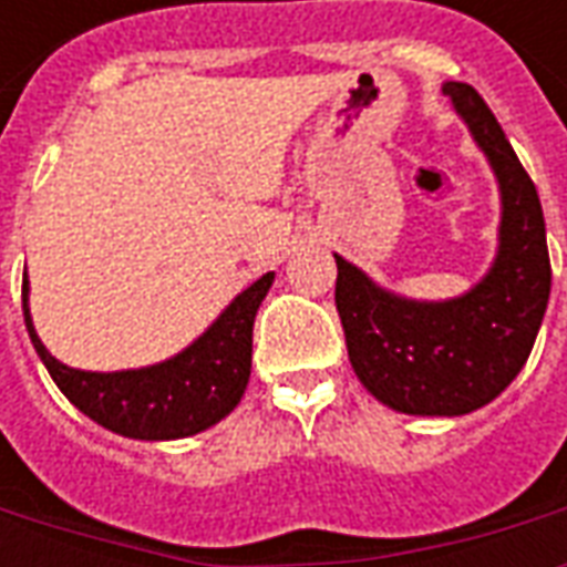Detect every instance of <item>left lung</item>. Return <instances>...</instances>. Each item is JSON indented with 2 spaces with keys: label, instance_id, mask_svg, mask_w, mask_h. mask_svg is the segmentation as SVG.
Returning <instances> with one entry per match:
<instances>
[{
  "label": "left lung",
  "instance_id": "1",
  "mask_svg": "<svg viewBox=\"0 0 567 567\" xmlns=\"http://www.w3.org/2000/svg\"><path fill=\"white\" fill-rule=\"evenodd\" d=\"M502 189L498 254L465 296L414 301L380 289L334 256V305L362 386L392 411L458 416L489 404L526 365L549 299V254L538 189L498 120L468 84H444Z\"/></svg>",
  "mask_w": 567,
  "mask_h": 567
}]
</instances>
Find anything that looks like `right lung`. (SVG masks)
Returning a JSON list of instances; mask_svg holds the SVG:
<instances>
[{"instance_id": "right-lung-1", "label": "right lung", "mask_w": 567, "mask_h": 567, "mask_svg": "<svg viewBox=\"0 0 567 567\" xmlns=\"http://www.w3.org/2000/svg\"><path fill=\"white\" fill-rule=\"evenodd\" d=\"M275 271L244 289L187 350L159 365L135 371L69 369L48 353L29 317V280L23 271V317L35 353L65 399L93 423L138 441H172L205 432L241 402L250 380L254 320Z\"/></svg>"}]
</instances>
